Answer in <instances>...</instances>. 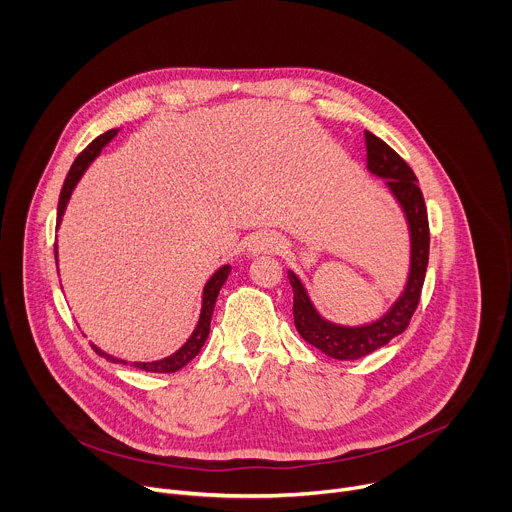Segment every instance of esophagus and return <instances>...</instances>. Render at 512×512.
<instances>
[{
    "mask_svg": "<svg viewBox=\"0 0 512 512\" xmlns=\"http://www.w3.org/2000/svg\"><path fill=\"white\" fill-rule=\"evenodd\" d=\"M277 249H279V243H277V239L271 237V235H259V237H255L253 243L249 245V251H251L253 255H257V253H273V251H277Z\"/></svg>",
    "mask_w": 512,
    "mask_h": 512,
    "instance_id": "1",
    "label": "esophagus"
}]
</instances>
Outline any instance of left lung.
<instances>
[{
    "label": "left lung",
    "instance_id": "left-lung-1",
    "mask_svg": "<svg viewBox=\"0 0 512 512\" xmlns=\"http://www.w3.org/2000/svg\"><path fill=\"white\" fill-rule=\"evenodd\" d=\"M364 139H367L369 170L381 178H387V186L405 210L411 231V271L403 296L397 300L391 312L381 320L360 328H346L326 322L314 310L302 281L291 271L287 273L291 289H294V322L300 336L324 354L338 360H356L367 356L389 344V340L399 336L409 326L421 298L429 261V221L421 188L417 186V176L381 137L364 131Z\"/></svg>",
    "mask_w": 512,
    "mask_h": 512
}]
</instances>
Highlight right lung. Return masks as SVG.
<instances>
[{
	"instance_id": "1",
	"label": "right lung",
	"mask_w": 512,
	"mask_h": 512,
	"mask_svg": "<svg viewBox=\"0 0 512 512\" xmlns=\"http://www.w3.org/2000/svg\"><path fill=\"white\" fill-rule=\"evenodd\" d=\"M117 131H119V129H109V131H105L103 135H99L97 139H93V141L87 145V148L77 156V160L72 162V166H70V170H68V174H66V180H64V184H62L60 198H58V221H56V227L60 225V218H62V214H64V208H66V202H68V198H70V194H72V188L77 186V182H79V178L83 176V172L87 170V166L99 156V152L103 150V145L109 143V141L117 135ZM229 273H231V267L225 265V267L218 269V271L208 279V283L204 285L202 314H200L198 326H196L194 334L190 336V340H188L176 354H172V356H168V358H164V360H156V362H133V367H135V369H141V371H145V373H176V371H180V369L184 367V364H188V362L200 352V348L204 346V342H206V338H208V332H210V318H212V310H214V304H216V296H218V291H221L223 283L227 281ZM93 348H95L97 354L107 356V358L113 360V362H123V364H127L125 360H119V358H113V356L105 354V352L99 350L97 346H93Z\"/></svg>"
}]
</instances>
